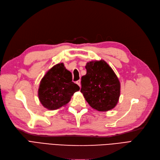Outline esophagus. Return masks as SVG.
I'll list each match as a JSON object with an SVG mask.
<instances>
[{"label": "esophagus", "instance_id": "esophagus-1", "mask_svg": "<svg viewBox=\"0 0 160 160\" xmlns=\"http://www.w3.org/2000/svg\"><path fill=\"white\" fill-rule=\"evenodd\" d=\"M76 83L77 84H78L80 87V86H81V84H80V80H77L76 81Z\"/></svg>", "mask_w": 160, "mask_h": 160}]
</instances>
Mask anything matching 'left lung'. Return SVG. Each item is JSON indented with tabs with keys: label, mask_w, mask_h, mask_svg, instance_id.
Segmentation results:
<instances>
[{
	"label": "left lung",
	"mask_w": 160,
	"mask_h": 160,
	"mask_svg": "<svg viewBox=\"0 0 160 160\" xmlns=\"http://www.w3.org/2000/svg\"><path fill=\"white\" fill-rule=\"evenodd\" d=\"M86 74L82 76L80 92L90 106L98 111L114 108L119 100L120 84L105 61L88 62Z\"/></svg>",
	"instance_id": "left-lung-1"
}]
</instances>
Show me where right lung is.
Here are the masks:
<instances>
[{"label": "right lung", "instance_id": "obj_1", "mask_svg": "<svg viewBox=\"0 0 160 160\" xmlns=\"http://www.w3.org/2000/svg\"><path fill=\"white\" fill-rule=\"evenodd\" d=\"M79 90L80 87L72 82V73L60 63L49 70L41 80L38 97L44 107L53 110L68 103Z\"/></svg>", "mask_w": 160, "mask_h": 160}]
</instances>
